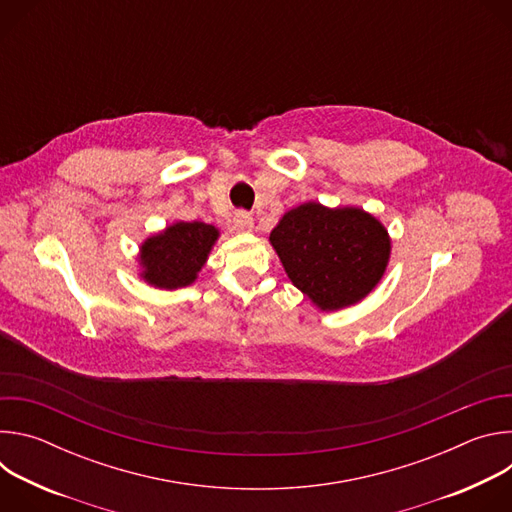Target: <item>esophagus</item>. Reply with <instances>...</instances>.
I'll list each match as a JSON object with an SVG mask.
<instances>
[{"label":"esophagus","mask_w":512,"mask_h":512,"mask_svg":"<svg viewBox=\"0 0 512 512\" xmlns=\"http://www.w3.org/2000/svg\"><path fill=\"white\" fill-rule=\"evenodd\" d=\"M233 229L237 233H249L253 229V216L245 210H239L235 212V218H233Z\"/></svg>","instance_id":"obj_1"}]
</instances>
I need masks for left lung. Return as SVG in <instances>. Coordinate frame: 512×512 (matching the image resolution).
Segmentation results:
<instances>
[{"label":"left lung","instance_id":"1","mask_svg":"<svg viewBox=\"0 0 512 512\" xmlns=\"http://www.w3.org/2000/svg\"><path fill=\"white\" fill-rule=\"evenodd\" d=\"M269 243L291 283L322 312L367 298L391 259L385 225L358 206L304 202L279 218Z\"/></svg>","mask_w":512,"mask_h":512}]
</instances>
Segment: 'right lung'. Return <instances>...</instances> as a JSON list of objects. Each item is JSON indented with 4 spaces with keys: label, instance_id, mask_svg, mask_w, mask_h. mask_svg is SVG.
Instances as JSON below:
<instances>
[{
    "label": "right lung",
    "instance_id": "obj_1",
    "mask_svg": "<svg viewBox=\"0 0 512 512\" xmlns=\"http://www.w3.org/2000/svg\"><path fill=\"white\" fill-rule=\"evenodd\" d=\"M216 227L178 221L139 245V277L160 289H178L196 281L216 239Z\"/></svg>",
    "mask_w": 512,
    "mask_h": 512
}]
</instances>
